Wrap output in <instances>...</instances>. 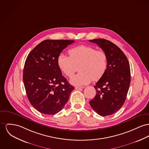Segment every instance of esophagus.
I'll use <instances>...</instances> for the list:
<instances>
[{
	"label": "esophagus",
	"instance_id": "esophagus-1",
	"mask_svg": "<svg viewBox=\"0 0 149 149\" xmlns=\"http://www.w3.org/2000/svg\"><path fill=\"white\" fill-rule=\"evenodd\" d=\"M84 86H76L75 87V89H84Z\"/></svg>",
	"mask_w": 149,
	"mask_h": 149
}]
</instances>
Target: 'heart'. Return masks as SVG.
<instances>
[{
  "mask_svg": "<svg viewBox=\"0 0 149 149\" xmlns=\"http://www.w3.org/2000/svg\"><path fill=\"white\" fill-rule=\"evenodd\" d=\"M68 54L70 56L60 54L57 63L60 70L68 77H71L79 67L80 72L70 79L73 85L81 86L89 84L92 80L98 81L106 71L108 56L103 50L81 45L70 49Z\"/></svg>",
  "mask_w": 149,
  "mask_h": 149,
  "instance_id": "1",
  "label": "heart"
}]
</instances>
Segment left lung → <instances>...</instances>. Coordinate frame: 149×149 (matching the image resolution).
Returning <instances> with one entry per match:
<instances>
[{
	"label": "left lung",
	"mask_w": 149,
	"mask_h": 149,
	"mask_svg": "<svg viewBox=\"0 0 149 149\" xmlns=\"http://www.w3.org/2000/svg\"><path fill=\"white\" fill-rule=\"evenodd\" d=\"M96 43L108 56L106 72L95 84L96 95L90 104L98 115L106 116L113 114L124 104L130 82L129 61L116 45L108 40H89Z\"/></svg>",
	"instance_id": "8db88e82"
}]
</instances>
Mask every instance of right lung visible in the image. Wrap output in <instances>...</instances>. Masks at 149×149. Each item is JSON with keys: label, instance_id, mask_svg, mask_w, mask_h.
Masks as SVG:
<instances>
[{"label": "right lung", "instance_id": "1", "mask_svg": "<svg viewBox=\"0 0 149 149\" xmlns=\"http://www.w3.org/2000/svg\"><path fill=\"white\" fill-rule=\"evenodd\" d=\"M74 40H45L30 52L24 65L23 81L31 104L40 113L55 115L63 109L74 88L61 74L57 60Z\"/></svg>", "mask_w": 149, "mask_h": 149}]
</instances>
